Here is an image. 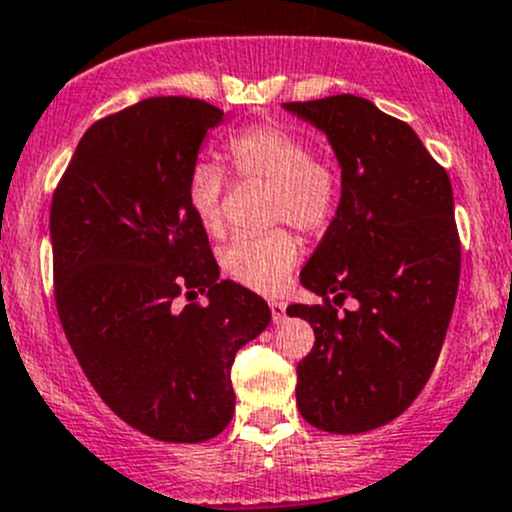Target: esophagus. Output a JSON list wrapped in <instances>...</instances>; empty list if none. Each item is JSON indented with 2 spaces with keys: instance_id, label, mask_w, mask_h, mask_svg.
<instances>
[{
  "instance_id": "34e87169",
  "label": "esophagus",
  "mask_w": 512,
  "mask_h": 512,
  "mask_svg": "<svg viewBox=\"0 0 512 512\" xmlns=\"http://www.w3.org/2000/svg\"><path fill=\"white\" fill-rule=\"evenodd\" d=\"M270 309H272V322H275V324H280L282 319L287 317V304L285 302H277V299H272Z\"/></svg>"
}]
</instances>
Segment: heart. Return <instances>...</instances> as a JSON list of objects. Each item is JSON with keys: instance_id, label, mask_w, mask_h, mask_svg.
Returning a JSON list of instances; mask_svg holds the SVG:
<instances>
[{"instance_id": "obj_1", "label": "heart", "mask_w": 512, "mask_h": 512, "mask_svg": "<svg viewBox=\"0 0 512 512\" xmlns=\"http://www.w3.org/2000/svg\"><path fill=\"white\" fill-rule=\"evenodd\" d=\"M227 158L242 180L270 183V220L292 223L304 232H322L337 218L342 200V175L337 163L294 128L257 123L227 141ZM225 173L210 160H198L188 175V205L200 227L210 235L223 230ZM299 240L289 230L235 237L225 247L223 270L255 292H280L299 260Z\"/></svg>"}]
</instances>
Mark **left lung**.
Here are the masks:
<instances>
[{
	"label": "left lung",
	"instance_id": "left-lung-1",
	"mask_svg": "<svg viewBox=\"0 0 512 512\" xmlns=\"http://www.w3.org/2000/svg\"><path fill=\"white\" fill-rule=\"evenodd\" d=\"M285 108L329 138L342 168L337 218L299 275L322 304L287 307L314 329L297 406L322 431L364 433L414 404L441 354L461 277L451 180L409 123L366 98ZM347 296L360 309L337 315Z\"/></svg>",
	"mask_w": 512,
	"mask_h": 512
}]
</instances>
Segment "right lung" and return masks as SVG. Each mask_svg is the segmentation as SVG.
Masks as SVG:
<instances>
[{"label": "right lung", "instance_id": "1", "mask_svg": "<svg viewBox=\"0 0 512 512\" xmlns=\"http://www.w3.org/2000/svg\"><path fill=\"white\" fill-rule=\"evenodd\" d=\"M223 111L156 96L96 121L51 200L61 327L103 404L156 441L200 443L235 414L230 369L272 312L220 280L188 175ZM206 292L208 305L172 307Z\"/></svg>", "mask_w": 512, "mask_h": 512}]
</instances>
